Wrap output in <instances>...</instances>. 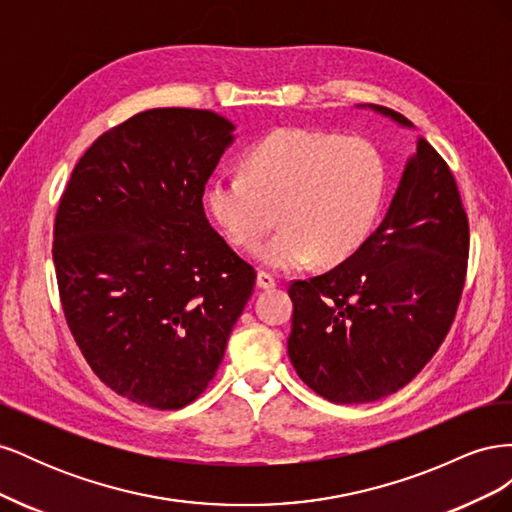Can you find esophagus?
<instances>
[{
  "label": "esophagus",
  "mask_w": 512,
  "mask_h": 512,
  "mask_svg": "<svg viewBox=\"0 0 512 512\" xmlns=\"http://www.w3.org/2000/svg\"><path fill=\"white\" fill-rule=\"evenodd\" d=\"M256 282H258V288H262V290H271V288L277 286L275 277L271 273H267V271H260L258 277H256Z\"/></svg>",
  "instance_id": "34e87169"
}]
</instances>
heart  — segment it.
<instances>
[{
	"instance_id": "heart-1",
	"label": "heart",
	"mask_w": 512,
	"mask_h": 512,
	"mask_svg": "<svg viewBox=\"0 0 512 512\" xmlns=\"http://www.w3.org/2000/svg\"><path fill=\"white\" fill-rule=\"evenodd\" d=\"M386 185L380 149L361 136L280 128L247 151L245 173H220L207 205L226 237L245 250L275 224L282 230L258 250L277 271L316 260L337 267L361 250L376 224Z\"/></svg>"
}]
</instances>
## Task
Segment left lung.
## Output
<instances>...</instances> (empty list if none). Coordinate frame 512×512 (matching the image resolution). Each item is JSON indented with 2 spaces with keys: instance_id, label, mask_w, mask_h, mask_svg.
<instances>
[{
  "instance_id": "8db88e82",
  "label": "left lung",
  "mask_w": 512,
  "mask_h": 512,
  "mask_svg": "<svg viewBox=\"0 0 512 512\" xmlns=\"http://www.w3.org/2000/svg\"><path fill=\"white\" fill-rule=\"evenodd\" d=\"M401 126L412 121L371 104ZM470 226L451 168L423 136L382 224L335 269L294 280L288 354L335 404L393 395L451 329L468 273Z\"/></svg>"
}]
</instances>
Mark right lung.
Listing matches in <instances>:
<instances>
[{
    "instance_id": "obj_1",
    "label": "right lung",
    "mask_w": 512,
    "mask_h": 512,
    "mask_svg": "<svg viewBox=\"0 0 512 512\" xmlns=\"http://www.w3.org/2000/svg\"><path fill=\"white\" fill-rule=\"evenodd\" d=\"M232 130L200 108L138 113L96 138L59 198L53 262L68 329L134 404H192L254 292V267L203 207Z\"/></svg>"
}]
</instances>
